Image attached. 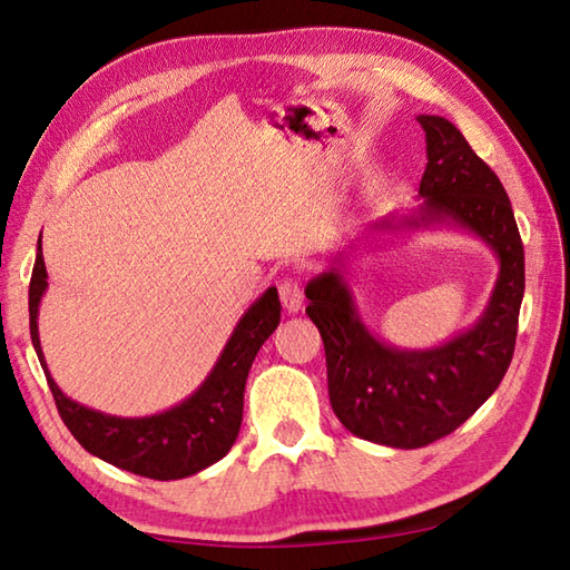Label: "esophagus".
Listing matches in <instances>:
<instances>
[{
	"mask_svg": "<svg viewBox=\"0 0 570 570\" xmlns=\"http://www.w3.org/2000/svg\"><path fill=\"white\" fill-rule=\"evenodd\" d=\"M278 296H282V304L288 314H296L298 308L304 306V288L296 276H286L282 284H278Z\"/></svg>",
	"mask_w": 570,
	"mask_h": 570,
	"instance_id": "1",
	"label": "esophagus"
}]
</instances>
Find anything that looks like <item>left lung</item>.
<instances>
[{"instance_id": "1", "label": "left lung", "mask_w": 570, "mask_h": 570, "mask_svg": "<svg viewBox=\"0 0 570 570\" xmlns=\"http://www.w3.org/2000/svg\"><path fill=\"white\" fill-rule=\"evenodd\" d=\"M416 119L429 159L419 209L386 216L371 229L446 224L479 236L499 258L481 318L441 346L401 348L371 334L338 266L306 284V314L324 338L331 409L354 436L391 449H421L449 436L499 389L513 358L525 286L521 234L501 179L449 119Z\"/></svg>"}]
</instances>
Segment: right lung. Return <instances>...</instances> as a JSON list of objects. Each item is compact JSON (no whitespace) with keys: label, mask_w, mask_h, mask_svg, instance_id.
<instances>
[{"label":"right lung","mask_w":570,"mask_h":570,"mask_svg":"<svg viewBox=\"0 0 570 570\" xmlns=\"http://www.w3.org/2000/svg\"><path fill=\"white\" fill-rule=\"evenodd\" d=\"M45 292L47 266L39 246L32 284H29V334H32L35 351L45 368L61 421L91 456L154 481H177L204 471L206 465L229 453L242 429L246 376H249L258 348L282 321V302H278L276 286H268L246 308L209 376L191 396L167 411L139 419L111 416V413L81 406L65 396L55 384L45 354H41L37 326Z\"/></svg>","instance_id":"right-lung-1"}]
</instances>
